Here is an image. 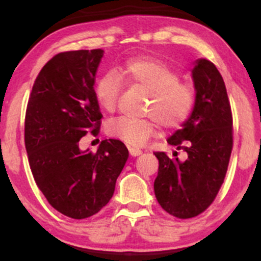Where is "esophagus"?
Instances as JSON below:
<instances>
[{"mask_svg":"<svg viewBox=\"0 0 261 261\" xmlns=\"http://www.w3.org/2000/svg\"><path fill=\"white\" fill-rule=\"evenodd\" d=\"M128 152H130V154L133 155V157H137V155L142 153V151H141L140 148H135V147H128Z\"/></svg>","mask_w":261,"mask_h":261,"instance_id":"34e87169","label":"esophagus"}]
</instances>
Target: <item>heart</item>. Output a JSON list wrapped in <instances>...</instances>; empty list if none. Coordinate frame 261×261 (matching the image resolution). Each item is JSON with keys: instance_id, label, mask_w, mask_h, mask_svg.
I'll return each instance as SVG.
<instances>
[{"instance_id": "heart-1", "label": "heart", "mask_w": 261, "mask_h": 261, "mask_svg": "<svg viewBox=\"0 0 261 261\" xmlns=\"http://www.w3.org/2000/svg\"><path fill=\"white\" fill-rule=\"evenodd\" d=\"M121 79L149 93L143 112L146 118L113 119L108 122L107 134L128 146H142L157 133L158 124L166 130L181 126L195 107V91L180 73L167 62L154 58H135L119 67L118 73L107 72L94 88L95 100L100 109L114 113L121 94Z\"/></svg>"}]
</instances>
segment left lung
Segmentation results:
<instances>
[{
	"instance_id": "8db88e82",
	"label": "left lung",
	"mask_w": 261,
	"mask_h": 261,
	"mask_svg": "<svg viewBox=\"0 0 261 261\" xmlns=\"http://www.w3.org/2000/svg\"><path fill=\"white\" fill-rule=\"evenodd\" d=\"M196 89L190 118L168 139L173 157L154 152L160 162L154 194L162 208L181 220L202 214L216 199L233 148V116L223 79L211 61L193 68ZM182 151L185 158L179 160Z\"/></svg>"
}]
</instances>
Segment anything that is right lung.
I'll return each mask as SVG.
<instances>
[{"mask_svg": "<svg viewBox=\"0 0 261 261\" xmlns=\"http://www.w3.org/2000/svg\"><path fill=\"white\" fill-rule=\"evenodd\" d=\"M103 55L101 49L55 55L38 74L27 106L24 143L34 180L56 211L74 220L109 202L128 158L120 140H103L95 153L80 149L85 135L100 131L94 83Z\"/></svg>", "mask_w": 261, "mask_h": 261, "instance_id": "add662e5", "label": "right lung"}]
</instances>
